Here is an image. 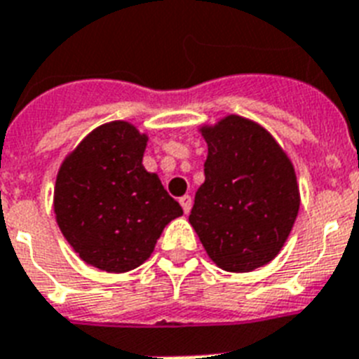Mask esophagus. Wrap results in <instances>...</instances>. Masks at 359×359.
I'll return each mask as SVG.
<instances>
[{
    "mask_svg": "<svg viewBox=\"0 0 359 359\" xmlns=\"http://www.w3.org/2000/svg\"><path fill=\"white\" fill-rule=\"evenodd\" d=\"M179 203H180V206H182V210H184V214H189V210H191V205H194V201H191V197H189V195H184V197H180Z\"/></svg>",
    "mask_w": 359,
    "mask_h": 359,
    "instance_id": "esophagus-1",
    "label": "esophagus"
}]
</instances>
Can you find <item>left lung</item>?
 <instances>
[{"label": "left lung", "mask_w": 359, "mask_h": 359, "mask_svg": "<svg viewBox=\"0 0 359 359\" xmlns=\"http://www.w3.org/2000/svg\"><path fill=\"white\" fill-rule=\"evenodd\" d=\"M201 134L208 156L189 223L221 269H258L280 252L299 214L293 164L262 125L241 116L205 125Z\"/></svg>", "instance_id": "obj_1"}]
</instances>
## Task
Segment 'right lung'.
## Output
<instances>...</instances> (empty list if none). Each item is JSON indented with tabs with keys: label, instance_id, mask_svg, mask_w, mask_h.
I'll return each mask as SVG.
<instances>
[{
	"label": "right lung",
	"instance_id": "obj_1",
	"mask_svg": "<svg viewBox=\"0 0 359 359\" xmlns=\"http://www.w3.org/2000/svg\"><path fill=\"white\" fill-rule=\"evenodd\" d=\"M147 134L127 121L94 129L64 158L55 215L81 260L107 273L144 264L164 226L182 208L142 160Z\"/></svg>",
	"mask_w": 359,
	"mask_h": 359
}]
</instances>
